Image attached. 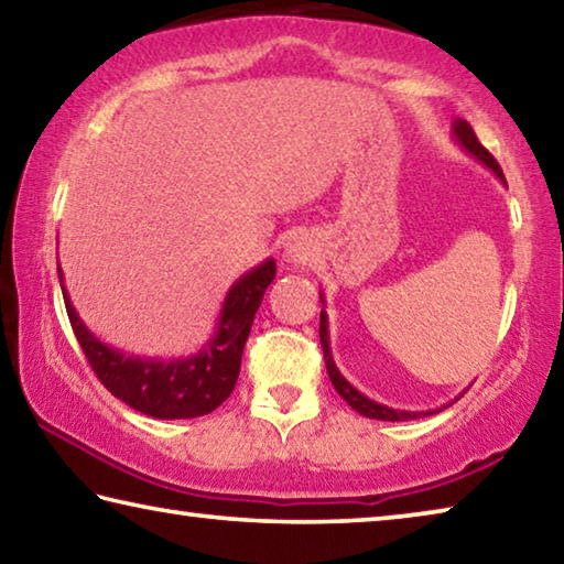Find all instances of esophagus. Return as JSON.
<instances>
[{
  "mask_svg": "<svg viewBox=\"0 0 564 564\" xmlns=\"http://www.w3.org/2000/svg\"><path fill=\"white\" fill-rule=\"evenodd\" d=\"M285 259L291 263H311L316 259V243L311 241V236L295 234L289 246H285Z\"/></svg>",
  "mask_w": 564,
  "mask_h": 564,
  "instance_id": "1",
  "label": "esophagus"
}]
</instances>
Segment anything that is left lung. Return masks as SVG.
Segmentation results:
<instances>
[{
	"instance_id": "1",
	"label": "left lung",
	"mask_w": 564,
	"mask_h": 564,
	"mask_svg": "<svg viewBox=\"0 0 564 564\" xmlns=\"http://www.w3.org/2000/svg\"><path fill=\"white\" fill-rule=\"evenodd\" d=\"M453 133L457 139V144H460L467 154H473L477 161H482L485 166L492 169L495 174H498V178L505 181L502 176V169L498 161L492 159V154L488 149H485L480 141H477L473 127L463 119H457L453 123ZM323 301V295H321ZM321 346H323V358H326V368H328V376H330V383L333 388L338 390V395L346 400V403L358 410L360 415L366 417H373V420H393V423H398V420H415V417H423V415H433L435 410H420V413H410V410H395V408H388V405H380L376 403V400H370L360 393V390L352 388L346 378L340 376V370L336 368V362H333V356H330V340H328V318H326V311H321Z\"/></svg>"
}]
</instances>
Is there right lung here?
Listing matches in <instances>:
<instances>
[{
	"instance_id": "right-lung-1",
	"label": "right lung",
	"mask_w": 564,
	"mask_h": 564,
	"mask_svg": "<svg viewBox=\"0 0 564 564\" xmlns=\"http://www.w3.org/2000/svg\"><path fill=\"white\" fill-rule=\"evenodd\" d=\"M56 271H59L74 336L104 388L139 413L161 420H178L212 413L231 395L238 370H241L243 346L248 333H251L253 316L263 301L265 289L275 279V261H263L231 285L212 340L196 356L178 360L133 358L104 346L76 316L64 289L62 269Z\"/></svg>"
}]
</instances>
